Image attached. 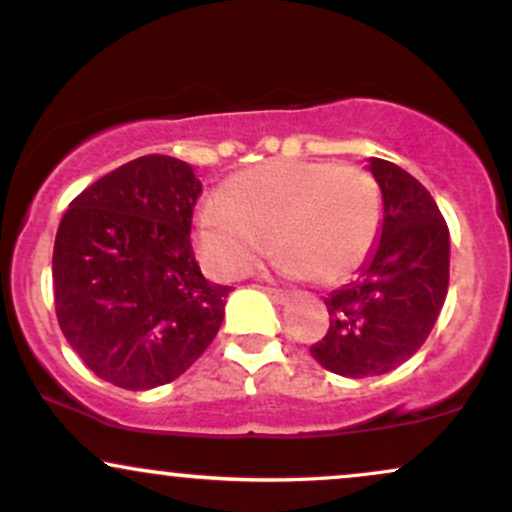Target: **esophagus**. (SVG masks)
<instances>
[{
	"mask_svg": "<svg viewBox=\"0 0 512 512\" xmlns=\"http://www.w3.org/2000/svg\"><path fill=\"white\" fill-rule=\"evenodd\" d=\"M264 291H267V296L272 298L274 303H279V305L289 303V298H291V293H286V291H281V289H264Z\"/></svg>",
	"mask_w": 512,
	"mask_h": 512,
	"instance_id": "obj_1",
	"label": "esophagus"
}]
</instances>
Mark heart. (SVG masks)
<instances>
[{
	"instance_id": "heart-1",
	"label": "heart",
	"mask_w": 512,
	"mask_h": 512,
	"mask_svg": "<svg viewBox=\"0 0 512 512\" xmlns=\"http://www.w3.org/2000/svg\"><path fill=\"white\" fill-rule=\"evenodd\" d=\"M380 214L366 170L276 158L223 182L219 202L199 211L195 248L211 274L238 279L272 252L274 238L286 276L334 284L368 257Z\"/></svg>"
}]
</instances>
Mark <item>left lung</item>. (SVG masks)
I'll return each mask as SVG.
<instances>
[{
    "label": "left lung",
    "mask_w": 512,
    "mask_h": 512,
    "mask_svg": "<svg viewBox=\"0 0 512 512\" xmlns=\"http://www.w3.org/2000/svg\"><path fill=\"white\" fill-rule=\"evenodd\" d=\"M380 187L378 238L356 276L325 298L330 327L310 346L322 368L373 378L409 361L436 325L450 284V233L436 199L414 175L368 158Z\"/></svg>",
    "instance_id": "obj_1"
}]
</instances>
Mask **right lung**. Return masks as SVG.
<instances>
[{
	"mask_svg": "<svg viewBox=\"0 0 512 512\" xmlns=\"http://www.w3.org/2000/svg\"><path fill=\"white\" fill-rule=\"evenodd\" d=\"M202 182L190 163L151 154L86 187L52 252L62 334L122 390L173 383L214 342L228 286L204 279L190 243Z\"/></svg>",
	"mask_w": 512,
	"mask_h": 512,
	"instance_id": "right-lung-1",
	"label": "right lung"
}]
</instances>
